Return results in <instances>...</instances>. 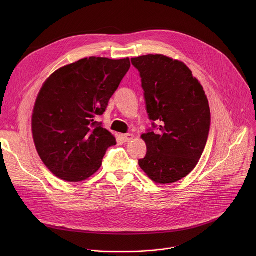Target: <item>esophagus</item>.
I'll list each match as a JSON object with an SVG mask.
<instances>
[{
  "label": "esophagus",
  "instance_id": "1",
  "mask_svg": "<svg viewBox=\"0 0 256 256\" xmlns=\"http://www.w3.org/2000/svg\"><path fill=\"white\" fill-rule=\"evenodd\" d=\"M121 138L124 142H130L131 140H133L134 135L133 134H124V135H121Z\"/></svg>",
  "mask_w": 256,
  "mask_h": 256
}]
</instances>
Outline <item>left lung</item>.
I'll list each match as a JSON object with an SVG mask.
<instances>
[{
  "instance_id": "1",
  "label": "left lung",
  "mask_w": 256,
  "mask_h": 256,
  "mask_svg": "<svg viewBox=\"0 0 256 256\" xmlns=\"http://www.w3.org/2000/svg\"><path fill=\"white\" fill-rule=\"evenodd\" d=\"M139 71L146 112L152 128L141 137L146 145L140 168L156 183L182 180L198 164L211 124L209 102L203 86L178 60L148 54L131 59Z\"/></svg>"
}]
</instances>
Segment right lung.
Instances as JSON below:
<instances>
[{"label": "right lung", "instance_id": "add662e5", "mask_svg": "<svg viewBox=\"0 0 256 256\" xmlns=\"http://www.w3.org/2000/svg\"><path fill=\"white\" fill-rule=\"evenodd\" d=\"M129 58L80 59L52 74L34 104L32 128L37 152L55 176L69 182L96 174L115 137L94 120L130 69Z\"/></svg>", "mask_w": 256, "mask_h": 256}]
</instances>
